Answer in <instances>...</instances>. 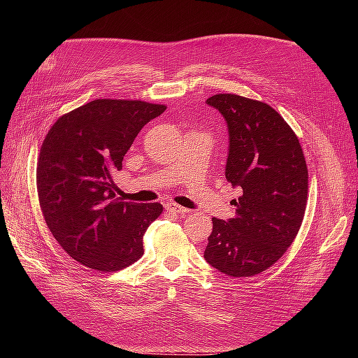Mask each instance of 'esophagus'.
<instances>
[{
    "mask_svg": "<svg viewBox=\"0 0 358 358\" xmlns=\"http://www.w3.org/2000/svg\"><path fill=\"white\" fill-rule=\"evenodd\" d=\"M164 208H166L167 212L178 213V215H183V213H188V212H189L188 209L182 208V206H179V204H176V203H166Z\"/></svg>",
    "mask_w": 358,
    "mask_h": 358,
    "instance_id": "esophagus-1",
    "label": "esophagus"
}]
</instances>
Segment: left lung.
<instances>
[{
    "mask_svg": "<svg viewBox=\"0 0 358 358\" xmlns=\"http://www.w3.org/2000/svg\"><path fill=\"white\" fill-rule=\"evenodd\" d=\"M229 131L225 178L241 192L236 216L212 218L204 259L220 272L254 276L284 255L308 203V167L299 138L268 104L234 94L206 100Z\"/></svg>",
    "mask_w": 358,
    "mask_h": 358,
    "instance_id": "1",
    "label": "left lung"
}]
</instances>
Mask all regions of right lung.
<instances>
[{
  "mask_svg": "<svg viewBox=\"0 0 358 358\" xmlns=\"http://www.w3.org/2000/svg\"><path fill=\"white\" fill-rule=\"evenodd\" d=\"M164 110L137 100H94L49 129L37 164L40 208L57 242L80 264L116 272L143 255L145 231L162 206L115 197L113 178L140 129Z\"/></svg>",
  "mask_w": 358,
  "mask_h": 358,
  "instance_id": "right-lung-1",
  "label": "right lung"
}]
</instances>
